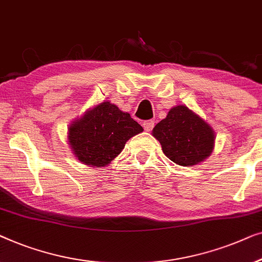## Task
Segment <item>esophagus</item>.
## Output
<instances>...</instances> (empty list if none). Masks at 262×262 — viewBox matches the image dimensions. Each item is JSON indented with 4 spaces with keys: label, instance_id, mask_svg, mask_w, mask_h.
<instances>
[{
    "label": "esophagus",
    "instance_id": "1",
    "mask_svg": "<svg viewBox=\"0 0 262 262\" xmlns=\"http://www.w3.org/2000/svg\"><path fill=\"white\" fill-rule=\"evenodd\" d=\"M142 126H143V128H145L146 132H150V130L153 129V127H154V121L153 120L145 121V122L142 123Z\"/></svg>",
    "mask_w": 262,
    "mask_h": 262
}]
</instances>
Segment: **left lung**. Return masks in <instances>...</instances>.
<instances>
[{"instance_id": "left-lung-1", "label": "left lung", "mask_w": 262, "mask_h": 262, "mask_svg": "<svg viewBox=\"0 0 262 262\" xmlns=\"http://www.w3.org/2000/svg\"><path fill=\"white\" fill-rule=\"evenodd\" d=\"M152 135L160 142L165 156L180 166L203 163L212 153L216 139L212 127L186 105L169 109Z\"/></svg>"}]
</instances>
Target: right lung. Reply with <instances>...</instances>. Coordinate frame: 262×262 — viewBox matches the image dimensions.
<instances>
[{"label":"right lung","instance_id":"right-lung-1","mask_svg":"<svg viewBox=\"0 0 262 262\" xmlns=\"http://www.w3.org/2000/svg\"><path fill=\"white\" fill-rule=\"evenodd\" d=\"M142 130L129 114L104 101L70 123L68 141L80 163L104 167L122 152L128 140Z\"/></svg>","mask_w":262,"mask_h":262}]
</instances>
